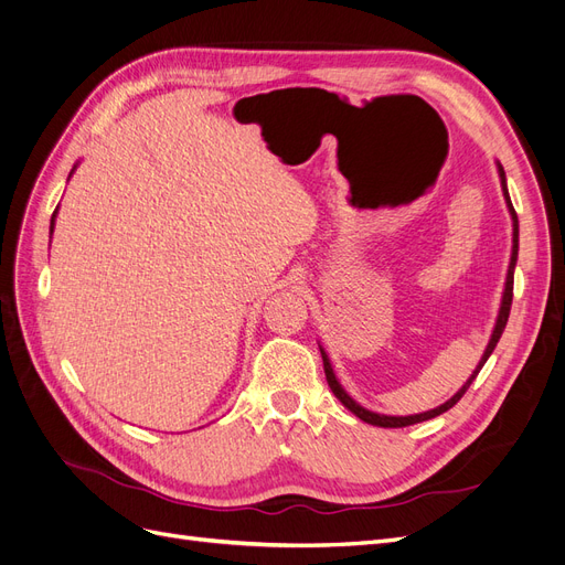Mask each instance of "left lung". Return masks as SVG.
<instances>
[{"instance_id":"left-lung-1","label":"left lung","mask_w":565,"mask_h":565,"mask_svg":"<svg viewBox=\"0 0 565 565\" xmlns=\"http://www.w3.org/2000/svg\"><path fill=\"white\" fill-rule=\"evenodd\" d=\"M498 172H500L502 193H504V200H507V207H509L511 221H514V247H511V262H509V270H507V282H504V295H502V306H500V313H498V322H494V330H492V337H490V341H488V347H486V353H483V358H481V363L476 365V370H473L471 377L467 380V384L461 386L450 401H446L443 405H438V407L429 409V413H422V415H409V417H388V415L370 413V409H365L363 405H358V403L349 396V393H347L344 388H341V384H339V382H337V377H334V370H332V365H330V358H328V353H324V351L320 349V353H322L324 377H328V384H330L332 393H334V396L341 401V405L351 409V413H353L358 419H363V422H367V424H372V426H384V429H401V426H409V424H417V422H426V419H434V417H438V415H443V413H448V409H450L452 405H457V403H459V398L465 396L467 388H469V386H471V382L476 380V374L481 372V367L486 365V361L490 358V353L494 351V347H498V341H500V337H502V332H504V328H507V320H509L511 299H514V268H516V259H519V216H516V212H514V204H511V200H509L507 177H504V169H502V164H500V162H498Z\"/></svg>"}]
</instances>
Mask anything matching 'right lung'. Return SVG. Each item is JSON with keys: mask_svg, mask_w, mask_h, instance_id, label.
<instances>
[{"mask_svg": "<svg viewBox=\"0 0 565 565\" xmlns=\"http://www.w3.org/2000/svg\"><path fill=\"white\" fill-rule=\"evenodd\" d=\"M73 174V172H71ZM54 216H56V212H54ZM54 216H51V231H54Z\"/></svg>", "mask_w": 565, "mask_h": 565, "instance_id": "right-lung-1", "label": "right lung"}]
</instances>
